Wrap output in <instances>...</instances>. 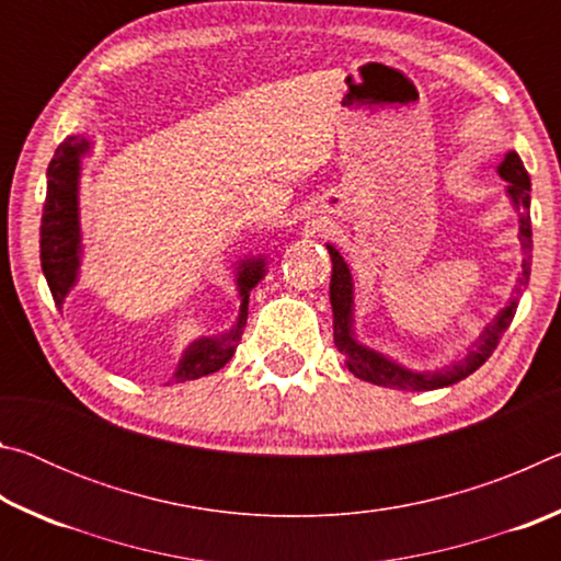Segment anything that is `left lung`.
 Masks as SVG:
<instances>
[{
  "label": "left lung",
  "mask_w": 561,
  "mask_h": 561,
  "mask_svg": "<svg viewBox=\"0 0 561 561\" xmlns=\"http://www.w3.org/2000/svg\"><path fill=\"white\" fill-rule=\"evenodd\" d=\"M497 175L507 183V197L512 210L519 217V244H522V272L517 277L515 294H512L507 307H502L495 319L482 329V334L472 341L468 354L460 356L458 360H450L440 368H431V371H415V368L401 366L391 356L381 354V351L368 348L356 341L354 336V274H351L346 260L341 257V252L334 244H327L331 254V284H329V299L331 311H334V344L339 354L344 356V364L351 374L360 381H368L374 386L398 388V391H435V388H445L462 381L470 374L485 364L492 356V351L497 348L502 334L515 319L519 294L525 291L529 284L531 272V220H529V193L531 183L525 165H522L519 156L515 150H507L505 160L497 165Z\"/></svg>",
  "instance_id": "8db88e82"
}]
</instances>
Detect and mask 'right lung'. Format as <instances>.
<instances>
[{
  "mask_svg": "<svg viewBox=\"0 0 561 561\" xmlns=\"http://www.w3.org/2000/svg\"><path fill=\"white\" fill-rule=\"evenodd\" d=\"M91 153L89 138L69 136L56 148V153L46 170V203L42 215V272L49 284L56 307H64L69 291L79 282L81 270V220H79V183H81V160ZM237 291H240V314L232 329L215 336H201L190 341L183 351L173 374L175 383L195 381V378L220 371V368L234 356V348L240 344L242 331L247 324V304L250 291L257 287L267 274V260L244 257L237 262L234 270Z\"/></svg>",
  "mask_w": 561,
  "mask_h": 561,
  "instance_id": "right-lung-1",
  "label": "right lung"
}]
</instances>
